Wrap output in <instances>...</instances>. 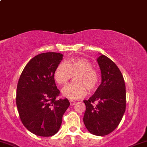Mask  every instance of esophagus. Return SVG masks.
Returning <instances> with one entry per match:
<instances>
[{
    "mask_svg": "<svg viewBox=\"0 0 147 147\" xmlns=\"http://www.w3.org/2000/svg\"><path fill=\"white\" fill-rule=\"evenodd\" d=\"M69 102H70V105H74L75 104V102H76L75 100H69Z\"/></svg>",
    "mask_w": 147,
    "mask_h": 147,
    "instance_id": "34e87169",
    "label": "esophagus"
}]
</instances>
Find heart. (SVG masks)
<instances>
[{"label":"heart","instance_id":"heart-1","mask_svg":"<svg viewBox=\"0 0 147 147\" xmlns=\"http://www.w3.org/2000/svg\"><path fill=\"white\" fill-rule=\"evenodd\" d=\"M75 77V84H70L61 90L62 95L69 99L82 98L87 94V90L92 92L96 89L99 81V74L92 67L90 61L84 58H77L70 63L60 62L55 70L54 79L59 85H66Z\"/></svg>","mask_w":147,"mask_h":147}]
</instances>
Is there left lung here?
<instances>
[{
  "mask_svg": "<svg viewBox=\"0 0 147 147\" xmlns=\"http://www.w3.org/2000/svg\"><path fill=\"white\" fill-rule=\"evenodd\" d=\"M97 62L101 84L88 100H84V123L90 133L103 136L112 132L121 123L126 109V89L121 70L114 61L100 54Z\"/></svg>",
  "mask_w": 147,
  "mask_h": 147,
  "instance_id": "1",
  "label": "left lung"
}]
</instances>
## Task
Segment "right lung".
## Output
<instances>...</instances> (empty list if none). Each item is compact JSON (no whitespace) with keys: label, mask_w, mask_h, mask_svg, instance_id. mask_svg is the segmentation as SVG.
Returning a JSON list of instances; mask_svg holds the SVG:
<instances>
[{"label":"right lung","mask_w":147,"mask_h":147,"mask_svg":"<svg viewBox=\"0 0 147 147\" xmlns=\"http://www.w3.org/2000/svg\"><path fill=\"white\" fill-rule=\"evenodd\" d=\"M63 59L59 53H44L28 62L18 80L16 105L24 126L36 136L49 137L57 133L63 115L70 105L67 98H56L60 92L55 70Z\"/></svg>","instance_id":"right-lung-1"}]
</instances>
